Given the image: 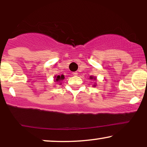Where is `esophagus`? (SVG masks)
Returning <instances> with one entry per match:
<instances>
[{
  "instance_id": "esophagus-1",
  "label": "esophagus",
  "mask_w": 147,
  "mask_h": 147,
  "mask_svg": "<svg viewBox=\"0 0 147 147\" xmlns=\"http://www.w3.org/2000/svg\"><path fill=\"white\" fill-rule=\"evenodd\" d=\"M73 75L75 76H77L78 75V72H76H76H73Z\"/></svg>"
}]
</instances>
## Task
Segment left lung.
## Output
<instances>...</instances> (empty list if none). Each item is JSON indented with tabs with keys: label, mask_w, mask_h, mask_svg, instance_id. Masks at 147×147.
I'll return each instance as SVG.
<instances>
[{
	"label": "left lung",
	"mask_w": 147,
	"mask_h": 147,
	"mask_svg": "<svg viewBox=\"0 0 147 147\" xmlns=\"http://www.w3.org/2000/svg\"><path fill=\"white\" fill-rule=\"evenodd\" d=\"M90 80H95V81H96V80H97V78H96V76H90ZM94 86V87H96V83H95V84H93V86Z\"/></svg>",
	"instance_id": "obj_1"
}]
</instances>
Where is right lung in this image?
Returning <instances> with one entry per match:
<instances>
[{
    "instance_id": "obj_1",
    "label": "right lung",
    "mask_w": 147,
    "mask_h": 147,
    "mask_svg": "<svg viewBox=\"0 0 147 147\" xmlns=\"http://www.w3.org/2000/svg\"><path fill=\"white\" fill-rule=\"evenodd\" d=\"M64 78H65V77H64L63 74L61 76H55V77H54V82L59 83V85H61V82L64 80Z\"/></svg>"
}]
</instances>
